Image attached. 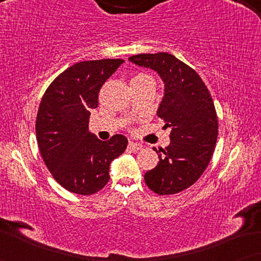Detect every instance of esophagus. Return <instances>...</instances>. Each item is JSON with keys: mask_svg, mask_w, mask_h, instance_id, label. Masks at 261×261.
<instances>
[{"mask_svg": "<svg viewBox=\"0 0 261 261\" xmlns=\"http://www.w3.org/2000/svg\"><path fill=\"white\" fill-rule=\"evenodd\" d=\"M128 148L132 149V151H134V152H138L142 149V145L137 144V142H129V144H128Z\"/></svg>", "mask_w": 261, "mask_h": 261, "instance_id": "1", "label": "esophagus"}]
</instances>
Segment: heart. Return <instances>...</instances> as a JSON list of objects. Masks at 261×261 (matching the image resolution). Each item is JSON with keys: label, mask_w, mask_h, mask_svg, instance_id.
Masks as SVG:
<instances>
[{"label": "heart", "mask_w": 261, "mask_h": 261, "mask_svg": "<svg viewBox=\"0 0 261 261\" xmlns=\"http://www.w3.org/2000/svg\"><path fill=\"white\" fill-rule=\"evenodd\" d=\"M146 82H153L152 77L147 73H137L132 78L130 83H146Z\"/></svg>", "instance_id": "b5f03b06"}]
</instances>
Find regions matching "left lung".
I'll list each match as a JSON object with an SVG mask.
<instances>
[{
    "label": "left lung",
    "instance_id": "left-lung-1",
    "mask_svg": "<svg viewBox=\"0 0 261 261\" xmlns=\"http://www.w3.org/2000/svg\"><path fill=\"white\" fill-rule=\"evenodd\" d=\"M132 63L154 70L164 82L156 115L170 128V145L159 149V163L145 173V183L158 195L191 187L210 163L219 121L212 95L194 69L166 52L129 57Z\"/></svg>",
    "mask_w": 261,
    "mask_h": 261
}]
</instances>
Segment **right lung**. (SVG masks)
I'll return each instance as SVG.
<instances>
[{
	"label": "right lung",
	"mask_w": 261,
	"mask_h": 261,
	"mask_svg": "<svg viewBox=\"0 0 261 261\" xmlns=\"http://www.w3.org/2000/svg\"><path fill=\"white\" fill-rule=\"evenodd\" d=\"M123 59L73 64L49 84L39 106L35 133L41 156L64 189L92 195L109 181L110 163L126 151L121 134L102 141L89 132L90 110L98 92Z\"/></svg>",
	"instance_id": "1"
}]
</instances>
